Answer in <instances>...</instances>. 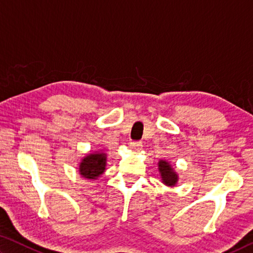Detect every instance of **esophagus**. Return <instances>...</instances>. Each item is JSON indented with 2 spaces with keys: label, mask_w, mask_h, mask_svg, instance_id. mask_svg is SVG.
<instances>
[{
  "label": "esophagus",
  "mask_w": 253,
  "mask_h": 253,
  "mask_svg": "<svg viewBox=\"0 0 253 253\" xmlns=\"http://www.w3.org/2000/svg\"><path fill=\"white\" fill-rule=\"evenodd\" d=\"M143 147L142 142H131L130 143V148L134 149V151H140Z\"/></svg>",
  "instance_id": "esophagus-1"
}]
</instances>
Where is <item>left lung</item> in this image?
I'll use <instances>...</instances> for the list:
<instances>
[{
    "label": "left lung",
    "instance_id": "left-lung-1",
    "mask_svg": "<svg viewBox=\"0 0 253 253\" xmlns=\"http://www.w3.org/2000/svg\"><path fill=\"white\" fill-rule=\"evenodd\" d=\"M158 170H160L163 183L168 186H175L178 181V175L175 172L172 165L169 162L161 160L158 162Z\"/></svg>",
    "mask_w": 253,
    "mask_h": 253
}]
</instances>
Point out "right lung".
Wrapping results in <instances>:
<instances>
[{"label":"right lung","mask_w":253,"mask_h":253,"mask_svg":"<svg viewBox=\"0 0 253 253\" xmlns=\"http://www.w3.org/2000/svg\"><path fill=\"white\" fill-rule=\"evenodd\" d=\"M107 164V154L96 152L84 156L79 164V174L88 179H97L105 172Z\"/></svg>","instance_id":"1"}]
</instances>
